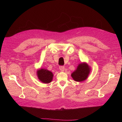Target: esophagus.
<instances>
[{
  "instance_id": "1",
  "label": "esophagus",
  "mask_w": 122,
  "mask_h": 122,
  "mask_svg": "<svg viewBox=\"0 0 122 122\" xmlns=\"http://www.w3.org/2000/svg\"><path fill=\"white\" fill-rule=\"evenodd\" d=\"M59 69H60L61 71H64L65 70V67L62 66H60V67H59Z\"/></svg>"
}]
</instances>
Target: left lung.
I'll use <instances>...</instances> for the list:
<instances>
[{"label":"left lung","mask_w":122,"mask_h":122,"mask_svg":"<svg viewBox=\"0 0 122 122\" xmlns=\"http://www.w3.org/2000/svg\"><path fill=\"white\" fill-rule=\"evenodd\" d=\"M90 72V68L86 63H81L78 65L76 71L71 74L73 79L80 82L86 80Z\"/></svg>","instance_id":"1"}]
</instances>
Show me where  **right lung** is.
<instances>
[{
  "mask_svg": "<svg viewBox=\"0 0 122 122\" xmlns=\"http://www.w3.org/2000/svg\"><path fill=\"white\" fill-rule=\"evenodd\" d=\"M37 75L40 81L44 83H49L52 80V73L46 69H40L37 71Z\"/></svg>",
  "mask_w": 122,
  "mask_h": 122,
  "instance_id": "right-lung-1",
  "label": "right lung"
}]
</instances>
